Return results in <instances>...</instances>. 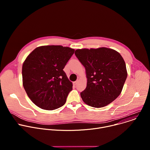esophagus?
<instances>
[{
	"instance_id": "obj_1",
	"label": "esophagus",
	"mask_w": 150,
	"mask_h": 150,
	"mask_svg": "<svg viewBox=\"0 0 150 150\" xmlns=\"http://www.w3.org/2000/svg\"><path fill=\"white\" fill-rule=\"evenodd\" d=\"M77 83H78V81H75V82H74V86H76V84H77Z\"/></svg>"
}]
</instances>
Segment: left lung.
<instances>
[{
  "label": "left lung",
  "mask_w": 150,
  "mask_h": 150,
  "mask_svg": "<svg viewBox=\"0 0 150 150\" xmlns=\"http://www.w3.org/2000/svg\"><path fill=\"white\" fill-rule=\"evenodd\" d=\"M75 54L86 71L87 87L81 93L83 101L100 108L114 101L121 93L127 75L122 56L106 47L78 49Z\"/></svg>",
  "instance_id": "1"
}]
</instances>
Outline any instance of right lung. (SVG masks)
Here are the masks:
<instances>
[{
	"mask_svg": "<svg viewBox=\"0 0 150 150\" xmlns=\"http://www.w3.org/2000/svg\"><path fill=\"white\" fill-rule=\"evenodd\" d=\"M75 50L62 46L35 49L24 61V88L31 100L40 108L54 110L65 104L72 83L63 69Z\"/></svg>",
	"mask_w": 150,
	"mask_h": 150,
	"instance_id": "obj_1",
	"label": "right lung"
}]
</instances>
